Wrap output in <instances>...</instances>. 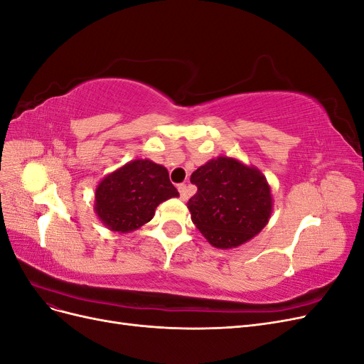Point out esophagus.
Segmentation results:
<instances>
[{
    "mask_svg": "<svg viewBox=\"0 0 364 364\" xmlns=\"http://www.w3.org/2000/svg\"><path fill=\"white\" fill-rule=\"evenodd\" d=\"M178 190H179V193H181V199L182 200H188V186H186L185 183H181L179 186H178Z\"/></svg>",
    "mask_w": 364,
    "mask_h": 364,
    "instance_id": "1",
    "label": "esophagus"
}]
</instances>
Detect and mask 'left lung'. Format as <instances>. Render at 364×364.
Segmentation results:
<instances>
[{"label":"left lung","instance_id":"left-lung-1","mask_svg":"<svg viewBox=\"0 0 364 364\" xmlns=\"http://www.w3.org/2000/svg\"><path fill=\"white\" fill-rule=\"evenodd\" d=\"M197 193L186 203L208 243L232 249L258 235L273 211L270 185L257 167L218 156L191 174Z\"/></svg>","mask_w":364,"mask_h":364}]
</instances>
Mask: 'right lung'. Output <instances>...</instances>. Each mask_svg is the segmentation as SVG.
I'll use <instances>...</instances> for the list:
<instances>
[{
  "label": "right lung",
  "instance_id": "add662e5",
  "mask_svg": "<svg viewBox=\"0 0 364 364\" xmlns=\"http://www.w3.org/2000/svg\"><path fill=\"white\" fill-rule=\"evenodd\" d=\"M171 197L179 193L167 168L150 159H134L97 185L94 211L109 230L129 234L149 223L158 205Z\"/></svg>",
  "mask_w": 364,
  "mask_h": 364
}]
</instances>
